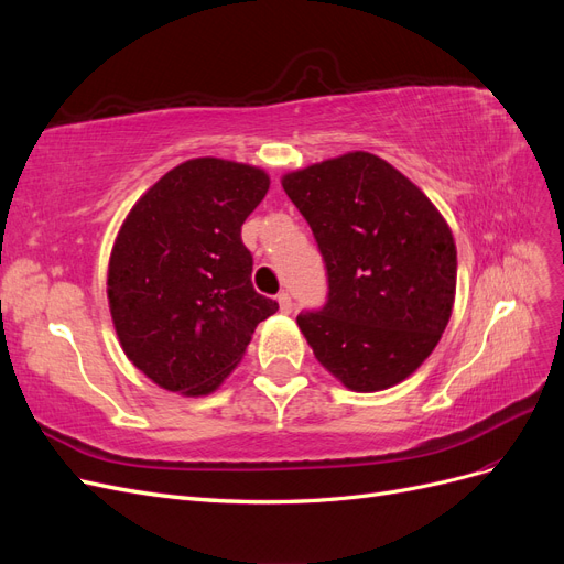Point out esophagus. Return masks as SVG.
<instances>
[{
	"label": "esophagus",
	"mask_w": 564,
	"mask_h": 564,
	"mask_svg": "<svg viewBox=\"0 0 564 564\" xmlns=\"http://www.w3.org/2000/svg\"><path fill=\"white\" fill-rule=\"evenodd\" d=\"M278 303H280V311H282L284 315H289V313H292V308H294V303H292V296H289L286 292H282V294L278 296Z\"/></svg>",
	"instance_id": "esophagus-1"
}]
</instances>
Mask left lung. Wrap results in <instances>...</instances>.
<instances>
[{
    "label": "left lung",
    "instance_id": "1",
    "mask_svg": "<svg viewBox=\"0 0 564 564\" xmlns=\"http://www.w3.org/2000/svg\"><path fill=\"white\" fill-rule=\"evenodd\" d=\"M327 268L322 311L296 317L319 365L350 390L414 373L452 317L456 245L419 187L371 152L282 176Z\"/></svg>",
    "mask_w": 564,
    "mask_h": 564
}]
</instances>
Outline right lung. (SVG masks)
<instances>
[{
  "instance_id": "obj_1",
  "label": "right lung",
  "mask_w": 564,
  "mask_h": 564,
  "mask_svg": "<svg viewBox=\"0 0 564 564\" xmlns=\"http://www.w3.org/2000/svg\"><path fill=\"white\" fill-rule=\"evenodd\" d=\"M270 178L259 166L187 160L133 204L110 253L108 301L124 355L160 388L199 398L242 360L278 301L251 284L242 224Z\"/></svg>"
}]
</instances>
